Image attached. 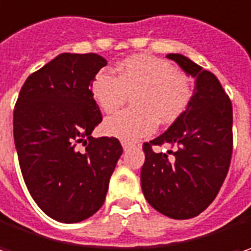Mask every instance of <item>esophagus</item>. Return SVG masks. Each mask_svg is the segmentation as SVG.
Here are the masks:
<instances>
[{"instance_id":"34e87169","label":"esophagus","mask_w":251,"mask_h":251,"mask_svg":"<svg viewBox=\"0 0 251 251\" xmlns=\"http://www.w3.org/2000/svg\"><path fill=\"white\" fill-rule=\"evenodd\" d=\"M122 147H124V150H125V151H126V150H127V149H129V147H130V146H129L127 143H122Z\"/></svg>"}]
</instances>
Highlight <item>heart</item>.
<instances>
[{"label":"heart","instance_id":"heart-1","mask_svg":"<svg viewBox=\"0 0 251 251\" xmlns=\"http://www.w3.org/2000/svg\"><path fill=\"white\" fill-rule=\"evenodd\" d=\"M116 75L101 70L91 81V95L106 112H116L132 95V109L108 118L104 130L126 143L151 135L156 124L167 125L180 116L192 95L191 78L173 63L150 56H132L116 66Z\"/></svg>","mask_w":251,"mask_h":251}]
</instances>
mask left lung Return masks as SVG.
<instances>
[{"mask_svg": "<svg viewBox=\"0 0 251 251\" xmlns=\"http://www.w3.org/2000/svg\"><path fill=\"white\" fill-rule=\"evenodd\" d=\"M167 59L195 78L194 94L173 125L143 145L140 184L156 211L173 219H190L212 203L226 178L233 150V112L215 74L178 53ZM161 144L176 150L168 152L171 156L152 151L151 147Z\"/></svg>", "mask_w": 251, "mask_h": 251, "instance_id": "obj_1", "label": "left lung"}]
</instances>
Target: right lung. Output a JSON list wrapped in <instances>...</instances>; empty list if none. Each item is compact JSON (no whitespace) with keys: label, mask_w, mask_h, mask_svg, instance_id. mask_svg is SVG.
Instances as JSON below:
<instances>
[{"label":"right lung","mask_w":251,"mask_h":251,"mask_svg":"<svg viewBox=\"0 0 251 251\" xmlns=\"http://www.w3.org/2000/svg\"><path fill=\"white\" fill-rule=\"evenodd\" d=\"M104 66L95 53H61L27 77L14 109V140L27 191L43 212L63 224L81 222L102 206L124 151L116 137L91 136L102 115L90 87Z\"/></svg>","instance_id":"add662e5"}]
</instances>
